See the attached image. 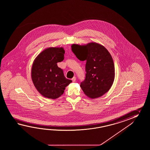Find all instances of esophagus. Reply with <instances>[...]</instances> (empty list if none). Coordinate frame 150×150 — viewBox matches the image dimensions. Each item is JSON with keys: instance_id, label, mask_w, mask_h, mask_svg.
Listing matches in <instances>:
<instances>
[{"instance_id": "34e87169", "label": "esophagus", "mask_w": 150, "mask_h": 150, "mask_svg": "<svg viewBox=\"0 0 150 150\" xmlns=\"http://www.w3.org/2000/svg\"><path fill=\"white\" fill-rule=\"evenodd\" d=\"M76 80V78L75 76H74V78L72 79V81H73V82H75Z\"/></svg>"}]
</instances>
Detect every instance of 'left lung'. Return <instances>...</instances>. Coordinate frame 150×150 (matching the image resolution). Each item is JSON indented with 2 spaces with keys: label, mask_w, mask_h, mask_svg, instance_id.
<instances>
[{
  "label": "left lung",
  "mask_w": 150,
  "mask_h": 150,
  "mask_svg": "<svg viewBox=\"0 0 150 150\" xmlns=\"http://www.w3.org/2000/svg\"><path fill=\"white\" fill-rule=\"evenodd\" d=\"M71 50L79 60L86 61V78L80 83L85 94L91 99L104 95L115 78L114 64L108 50L93 42L85 45L73 44Z\"/></svg>",
  "instance_id": "1"
}]
</instances>
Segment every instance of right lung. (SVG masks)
<instances>
[{
	"mask_svg": "<svg viewBox=\"0 0 150 150\" xmlns=\"http://www.w3.org/2000/svg\"><path fill=\"white\" fill-rule=\"evenodd\" d=\"M64 54L63 47H49L40 52L33 62L32 81L38 92L45 98L57 99L72 82L65 77L63 71L57 64L63 61Z\"/></svg>",
	"mask_w": 150,
	"mask_h": 150,
	"instance_id": "add662e5",
	"label": "right lung"
}]
</instances>
